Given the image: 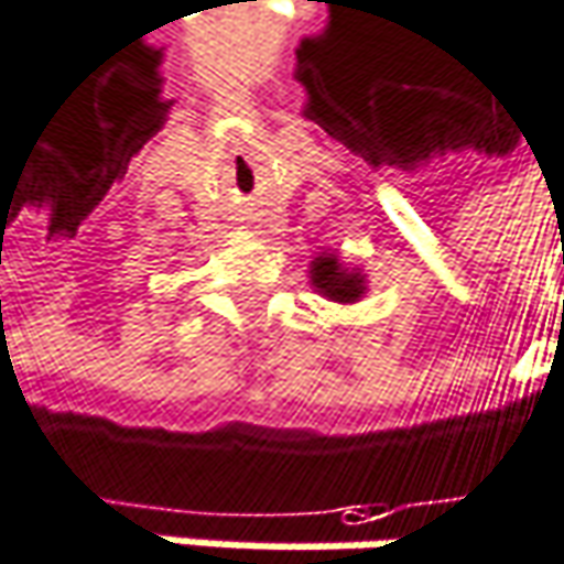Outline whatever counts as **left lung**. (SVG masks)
I'll list each match as a JSON object with an SVG mask.
<instances>
[{
  "instance_id": "1",
  "label": "left lung",
  "mask_w": 564,
  "mask_h": 564,
  "mask_svg": "<svg viewBox=\"0 0 564 564\" xmlns=\"http://www.w3.org/2000/svg\"><path fill=\"white\" fill-rule=\"evenodd\" d=\"M311 284L337 304H357L367 291V276L360 270H347L337 253H321L311 263Z\"/></svg>"
}]
</instances>
